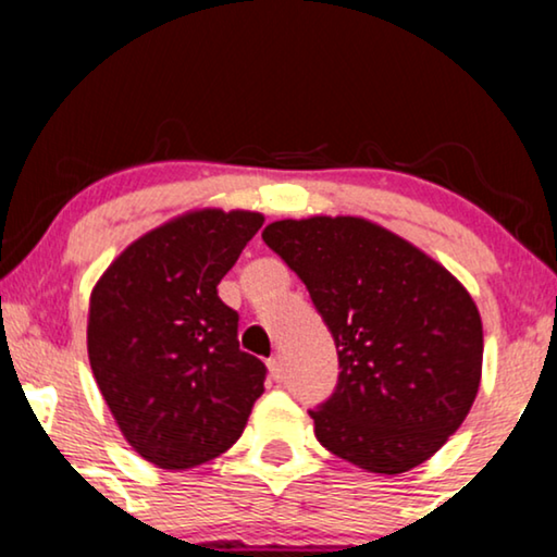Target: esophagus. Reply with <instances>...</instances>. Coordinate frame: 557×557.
<instances>
[{"label": "esophagus", "instance_id": "34e87169", "mask_svg": "<svg viewBox=\"0 0 557 557\" xmlns=\"http://www.w3.org/2000/svg\"><path fill=\"white\" fill-rule=\"evenodd\" d=\"M265 364H269L271 380H276V383H278V380H281V362H278V357H269V362H265Z\"/></svg>", "mask_w": 557, "mask_h": 557}]
</instances>
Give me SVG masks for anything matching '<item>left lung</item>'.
Returning a JSON list of instances; mask_svg holds the SVG:
<instances>
[{
  "mask_svg": "<svg viewBox=\"0 0 557 557\" xmlns=\"http://www.w3.org/2000/svg\"><path fill=\"white\" fill-rule=\"evenodd\" d=\"M263 240L304 281L337 347L334 393L309 410L319 444L375 474L431 459L482 377V319L467 288L362 218L278 220Z\"/></svg>",
  "mask_w": 557,
  "mask_h": 557,
  "instance_id": "left-lung-1",
  "label": "left lung"
}]
</instances>
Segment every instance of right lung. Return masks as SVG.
<instances>
[{
  "label": "right lung",
  "instance_id": "obj_1",
  "mask_svg": "<svg viewBox=\"0 0 557 557\" xmlns=\"http://www.w3.org/2000/svg\"><path fill=\"white\" fill-rule=\"evenodd\" d=\"M263 225L200 210L132 243L90 294L88 360L121 433L162 469H193L240 438L265 364L238 345L218 284Z\"/></svg>",
  "mask_w": 557,
  "mask_h": 557
}]
</instances>
